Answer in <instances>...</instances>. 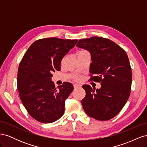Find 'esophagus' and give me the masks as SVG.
I'll use <instances>...</instances> for the list:
<instances>
[{
    "instance_id": "obj_1",
    "label": "esophagus",
    "mask_w": 147,
    "mask_h": 147,
    "mask_svg": "<svg viewBox=\"0 0 147 147\" xmlns=\"http://www.w3.org/2000/svg\"><path fill=\"white\" fill-rule=\"evenodd\" d=\"M74 88L77 89V88H78L80 87V84H74Z\"/></svg>"
}]
</instances>
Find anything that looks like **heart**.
<instances>
[{
    "label": "heart",
    "mask_w": 147,
    "mask_h": 147,
    "mask_svg": "<svg viewBox=\"0 0 147 147\" xmlns=\"http://www.w3.org/2000/svg\"><path fill=\"white\" fill-rule=\"evenodd\" d=\"M78 78H77V79H78Z\"/></svg>",
    "instance_id": "obj_1"
}]
</instances>
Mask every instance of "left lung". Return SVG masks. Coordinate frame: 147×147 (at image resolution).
Segmentation results:
<instances>
[{
    "mask_svg": "<svg viewBox=\"0 0 147 147\" xmlns=\"http://www.w3.org/2000/svg\"><path fill=\"white\" fill-rule=\"evenodd\" d=\"M77 47L90 53V80L100 82L96 90L84 84L86 96L82 100L84 112L99 121L113 118L121 111L129 97L132 83L131 68L122 48L103 37L79 40Z\"/></svg>",
    "mask_w": 147,
    "mask_h": 147,
    "instance_id": "obj_1",
    "label": "left lung"
}]
</instances>
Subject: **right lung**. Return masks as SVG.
Returning a JSON list of instances; mask_svg holds the SVG:
<instances>
[{"label":"right lung","mask_w":147,"mask_h":147,"mask_svg":"<svg viewBox=\"0 0 147 147\" xmlns=\"http://www.w3.org/2000/svg\"><path fill=\"white\" fill-rule=\"evenodd\" d=\"M78 40L56 37L39 39L26 52L18 71V90L29 115L43 123H53L64 113L65 100L74 90L63 83L56 90L53 72L61 70V60Z\"/></svg>","instance_id":"right-lung-1"}]
</instances>
